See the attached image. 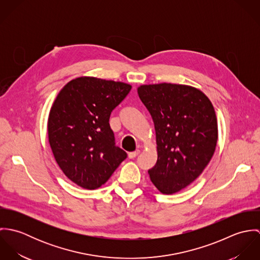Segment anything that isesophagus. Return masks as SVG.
Instances as JSON below:
<instances>
[{
	"label": "esophagus",
	"mask_w": 260,
	"mask_h": 260,
	"mask_svg": "<svg viewBox=\"0 0 260 260\" xmlns=\"http://www.w3.org/2000/svg\"><path fill=\"white\" fill-rule=\"evenodd\" d=\"M139 153H140L139 150H136V151H134V152H130V153H128V157H129L130 159H133V158H135L137 155H139Z\"/></svg>",
	"instance_id": "esophagus-1"
}]
</instances>
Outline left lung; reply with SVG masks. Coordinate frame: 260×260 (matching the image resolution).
Returning a JSON list of instances; mask_svg holds the SVG:
<instances>
[{
    "label": "left lung",
    "mask_w": 260,
    "mask_h": 260,
    "mask_svg": "<svg viewBox=\"0 0 260 260\" xmlns=\"http://www.w3.org/2000/svg\"><path fill=\"white\" fill-rule=\"evenodd\" d=\"M137 91L156 133L158 158L150 179L161 193H176L202 173L215 152V110L202 91L189 85L149 84Z\"/></svg>",
    "instance_id": "8db88e82"
}]
</instances>
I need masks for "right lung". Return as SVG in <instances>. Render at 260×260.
Returning a JSON list of instances; mask_svg holds the SVG:
<instances>
[{"instance_id": "add662e5", "label": "right lung", "mask_w": 260, "mask_h": 260, "mask_svg": "<svg viewBox=\"0 0 260 260\" xmlns=\"http://www.w3.org/2000/svg\"><path fill=\"white\" fill-rule=\"evenodd\" d=\"M132 86L82 76L57 95L48 118V140L63 173L84 189L104 185L127 154L115 145L109 118Z\"/></svg>"}]
</instances>
